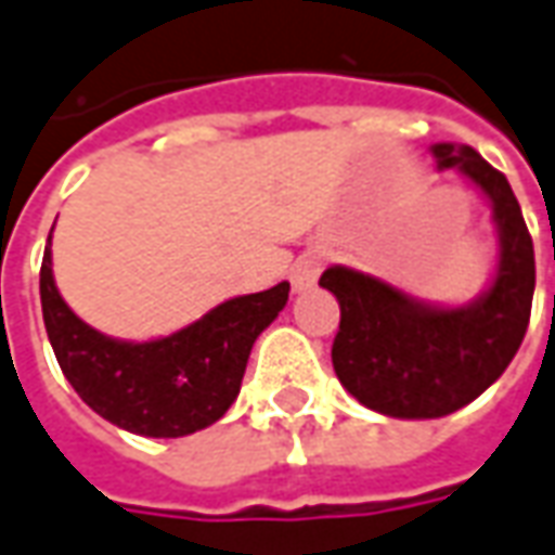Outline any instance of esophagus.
<instances>
[{
  "label": "esophagus",
  "instance_id": "1",
  "mask_svg": "<svg viewBox=\"0 0 555 555\" xmlns=\"http://www.w3.org/2000/svg\"><path fill=\"white\" fill-rule=\"evenodd\" d=\"M321 267H324V251L318 249H306L294 267H291V285L294 291H306L315 285L318 273H321Z\"/></svg>",
  "mask_w": 555,
  "mask_h": 555
}]
</instances>
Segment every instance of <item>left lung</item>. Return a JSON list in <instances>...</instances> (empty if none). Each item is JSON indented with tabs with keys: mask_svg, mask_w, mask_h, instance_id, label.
<instances>
[{
	"mask_svg": "<svg viewBox=\"0 0 555 555\" xmlns=\"http://www.w3.org/2000/svg\"><path fill=\"white\" fill-rule=\"evenodd\" d=\"M439 170H460L493 204L499 267L468 306H429L382 279L327 267L318 285L339 300L333 370L372 412L405 421L444 417L478 399L520 348L534 294V249L505 173L472 146L436 143Z\"/></svg>",
	"mask_w": 555,
	"mask_h": 555,
	"instance_id": "8db88e82",
	"label": "left lung"
}]
</instances>
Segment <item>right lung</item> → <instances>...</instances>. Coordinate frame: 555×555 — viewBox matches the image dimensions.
Segmentation results:
<instances>
[{
  "label": "right lung",
  "instance_id": "add662e5",
  "mask_svg": "<svg viewBox=\"0 0 555 555\" xmlns=\"http://www.w3.org/2000/svg\"><path fill=\"white\" fill-rule=\"evenodd\" d=\"M288 282L224 300L183 331L122 343L92 331L60 297L41 261V312L65 378L95 414L150 439H180L216 424L237 399L249 351L288 304Z\"/></svg>",
  "mask_w": 555,
  "mask_h": 555
}]
</instances>
